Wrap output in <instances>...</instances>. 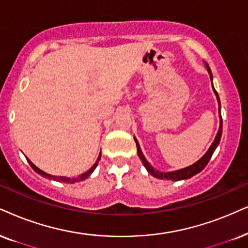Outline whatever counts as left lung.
I'll list each match as a JSON object with an SVG mask.
<instances>
[{
	"label": "left lung",
	"instance_id": "obj_1",
	"mask_svg": "<svg viewBox=\"0 0 248 248\" xmlns=\"http://www.w3.org/2000/svg\"><path fill=\"white\" fill-rule=\"evenodd\" d=\"M206 68H207V72H208L209 78H211L212 84H213V74H212L211 68L208 67L207 64H206ZM212 88H213V92H214L215 96H216V99H217V103H218V117H220V127H218V131H217V134H216L214 142L212 143V145L209 146V149L207 150V152H206L205 155H203L202 158L199 159L198 161H196L192 165L187 166V167H186V168L177 169V170H173V171H160V170H156V169L155 167H152V166L150 165V162L146 160V158L143 155L142 150H140L139 140H137L134 137L135 142H136L137 153H139L140 159V160H142L144 167L146 168V170L149 171V173L151 174L152 176L159 178V180H170V181L187 180V178H191L192 176H194V175H196V174L200 173V171H202V169L206 167V165L208 164V161L211 160L213 153H214V151L216 150V147H217V145H218V143H220L221 136H222V117H221V102H220V97H218L217 93H216L214 86H212Z\"/></svg>",
	"mask_w": 248,
	"mask_h": 248
}]
</instances>
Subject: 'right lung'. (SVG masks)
<instances>
[{"label":"right lung","instance_id":"1","mask_svg":"<svg viewBox=\"0 0 248 248\" xmlns=\"http://www.w3.org/2000/svg\"><path fill=\"white\" fill-rule=\"evenodd\" d=\"M99 159H101V153H99V155H98V158H97V161L95 162V164L93 165V167L92 168H89L88 169L87 171H84L83 174H81V175H79V176L78 177H65V176H54V175H50V174H46V173H45V171L43 170H41L40 168H37L35 165L33 164L32 161L30 160V159H27L28 160V164L31 165V167H32L33 169H34V171H36L37 174H40L41 176H45V177H48V178H50V180H54V181H58V182H66V183H75V182H80V181H83V180H86V178H88L90 176V175L93 174V171L95 170L96 169V167H97V165H98V161H99Z\"/></svg>","mask_w":248,"mask_h":248}]
</instances>
